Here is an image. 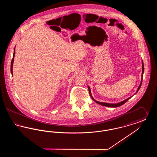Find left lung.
<instances>
[{
  "mask_svg": "<svg viewBox=\"0 0 157 157\" xmlns=\"http://www.w3.org/2000/svg\"><path fill=\"white\" fill-rule=\"evenodd\" d=\"M142 75H141V83H140V86H139V87L138 88V89H137V90H136V93L135 94H136L137 92H138V91L140 90V88H141V85H142V76H143V74H144V63H143V61L142 60ZM88 90H89V93H90V96L91 97V98L92 99V100L93 101H94L95 102H97V104L99 105H102V106H107V107H112V108H115V107H118V106H121V105H122L123 104H124L126 102H127V101L128 100V99H129L131 98L132 97H129L128 98H127L126 99H125V100H124V101H122V102H119V103H117V104H109V103H105V102H98L97 101H96V100H95V99L94 98L92 97V94H91V91H90V86H88Z\"/></svg>",
  "mask_w": 157,
  "mask_h": 157,
  "instance_id": "1",
  "label": "left lung"
}]
</instances>
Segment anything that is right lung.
Masks as SVG:
<instances>
[{
    "label": "right lung",
    "instance_id": "obj_1",
    "mask_svg": "<svg viewBox=\"0 0 157 157\" xmlns=\"http://www.w3.org/2000/svg\"><path fill=\"white\" fill-rule=\"evenodd\" d=\"M15 49H14V52H13V58L12 60V62H11V65H10V72H11V74L12 75H13V61H14V57H15Z\"/></svg>",
    "mask_w": 157,
    "mask_h": 157
}]
</instances>
